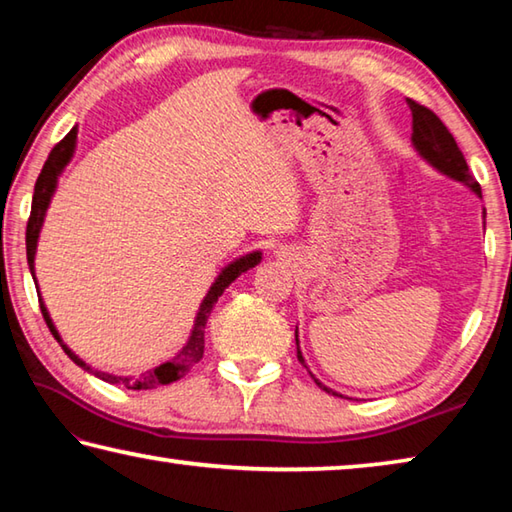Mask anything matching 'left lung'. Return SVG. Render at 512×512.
I'll list each match as a JSON object with an SVG mask.
<instances>
[{"instance_id":"1","label":"left lung","mask_w":512,"mask_h":512,"mask_svg":"<svg viewBox=\"0 0 512 512\" xmlns=\"http://www.w3.org/2000/svg\"><path fill=\"white\" fill-rule=\"evenodd\" d=\"M406 101H409V108H411V115H413L411 142L415 146V151H418L422 158L431 164L433 169H438L440 173H445V176L467 185L476 196H481V185L472 178L470 167H467V162L463 158L461 149H458L454 135L447 131V126L438 119L436 112L429 110L427 106H420V103L413 101V99H406ZM483 216H485V212H483ZM296 345H298V329H296ZM298 361L302 363V366H305V359H302L300 348H298ZM309 375H311V372H309ZM311 377H314V375H311ZM314 381L318 384V388H323L325 393L343 397L336 391H332V388H327L323 381H318L316 377H314Z\"/></svg>"}]
</instances>
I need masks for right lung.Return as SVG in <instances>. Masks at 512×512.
Here are the masks:
<instances>
[{
    "instance_id": "obj_1",
    "label": "right lung",
    "mask_w": 512,
    "mask_h": 512,
    "mask_svg": "<svg viewBox=\"0 0 512 512\" xmlns=\"http://www.w3.org/2000/svg\"><path fill=\"white\" fill-rule=\"evenodd\" d=\"M76 126L69 131L63 140H60L54 149H51L49 158L45 162V167H42L40 176L36 180V189H33V201H31V216H29V223H27V259H29V268H31V275L36 277L33 273V259H36V248H38V237H40V228H42V221H45V214H47V207L51 203V196L56 192V185H58V176L63 173V169L67 167V162L72 160L74 149H76ZM262 262V253L255 250V253L244 255L235 259V262L228 264L216 277L214 284L207 291V296L201 302V309H198L196 320H194V329H192V336H189V341L183 350H180L176 357L160 363L158 368L153 370H146L142 372L140 377H121V375H110V372H101V370H94L92 366H88L83 359L76 357V354L67 348L60 339L58 329L54 327L49 318V311L47 307L42 305V298H40V309H42V316L47 320V327L49 332L54 334V339L60 343V348L65 350V354L69 359H72L76 366H81L83 370L92 372L94 377H99L103 381H108V384H119V386H126L131 388V391H149V388H158L164 384H171V381H178L180 377H185V372L203 359V350H205V323L207 318H210V311L214 307V302L221 298V293L230 287L232 282L237 280L241 273H246L248 268L257 266ZM38 289V287H36Z\"/></svg>"
}]
</instances>
